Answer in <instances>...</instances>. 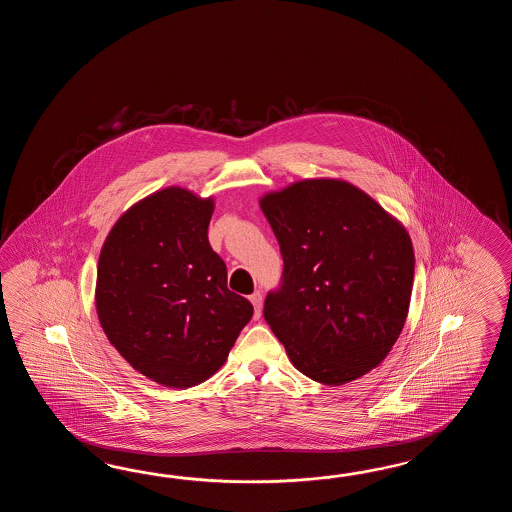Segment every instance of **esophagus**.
Returning a JSON list of instances; mask_svg holds the SVG:
<instances>
[{
  "instance_id": "esophagus-1",
  "label": "esophagus",
  "mask_w": 512,
  "mask_h": 512,
  "mask_svg": "<svg viewBox=\"0 0 512 512\" xmlns=\"http://www.w3.org/2000/svg\"><path fill=\"white\" fill-rule=\"evenodd\" d=\"M261 293H254L251 294V302L252 305H254V315H256V318H260L261 313Z\"/></svg>"
}]
</instances>
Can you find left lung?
Listing matches in <instances>:
<instances>
[{
  "label": "left lung",
  "mask_w": 512,
  "mask_h": 512,
  "mask_svg": "<svg viewBox=\"0 0 512 512\" xmlns=\"http://www.w3.org/2000/svg\"><path fill=\"white\" fill-rule=\"evenodd\" d=\"M282 252L263 316L294 368L338 386L377 368L403 331L414 285L408 232L344 181H300L260 201Z\"/></svg>",
  "instance_id": "1"
}]
</instances>
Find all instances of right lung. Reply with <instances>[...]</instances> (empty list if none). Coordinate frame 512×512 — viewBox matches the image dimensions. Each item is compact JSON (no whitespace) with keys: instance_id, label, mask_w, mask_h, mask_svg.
<instances>
[{"instance_id":"1","label":"right lung","mask_w":512,"mask_h":512,"mask_svg":"<svg viewBox=\"0 0 512 512\" xmlns=\"http://www.w3.org/2000/svg\"><path fill=\"white\" fill-rule=\"evenodd\" d=\"M212 212V199L164 188L115 223L98 258L100 326L135 370L168 388L214 375L254 313L208 243Z\"/></svg>"}]
</instances>
